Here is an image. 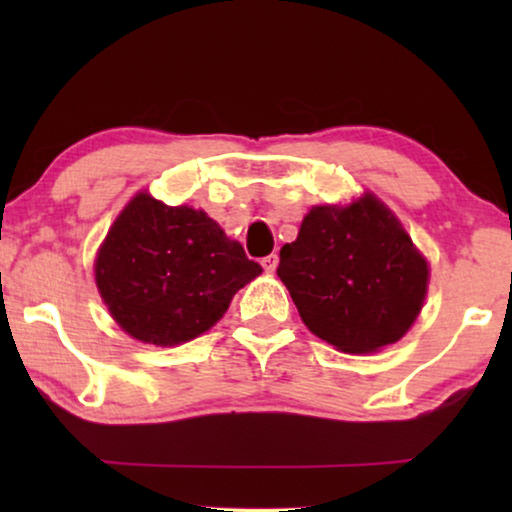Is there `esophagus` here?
Here are the masks:
<instances>
[{"instance_id": "esophagus-1", "label": "esophagus", "mask_w": 512, "mask_h": 512, "mask_svg": "<svg viewBox=\"0 0 512 512\" xmlns=\"http://www.w3.org/2000/svg\"><path fill=\"white\" fill-rule=\"evenodd\" d=\"M277 263H279V258L275 256V254H270V256H265L263 261H261V265H263V270L268 272V275H272V272L277 270Z\"/></svg>"}]
</instances>
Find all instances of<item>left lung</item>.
Listing matches in <instances>:
<instances>
[{"instance_id": "8db88e82", "label": "left lung", "mask_w": 512, "mask_h": 512, "mask_svg": "<svg viewBox=\"0 0 512 512\" xmlns=\"http://www.w3.org/2000/svg\"><path fill=\"white\" fill-rule=\"evenodd\" d=\"M277 277L317 338L375 354L417 321L431 268L401 219L363 191L345 205H314L279 251Z\"/></svg>"}]
</instances>
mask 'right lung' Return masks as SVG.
<instances>
[{
    "instance_id": "1",
    "label": "right lung",
    "mask_w": 512,
    "mask_h": 512,
    "mask_svg": "<svg viewBox=\"0 0 512 512\" xmlns=\"http://www.w3.org/2000/svg\"><path fill=\"white\" fill-rule=\"evenodd\" d=\"M93 272L123 333L177 347L207 333L263 268L205 209L170 207L137 191L104 235Z\"/></svg>"
}]
</instances>
